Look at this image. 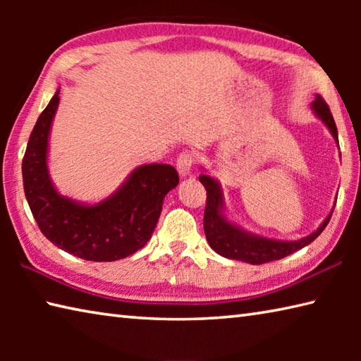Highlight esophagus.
<instances>
[{"mask_svg": "<svg viewBox=\"0 0 361 361\" xmlns=\"http://www.w3.org/2000/svg\"><path fill=\"white\" fill-rule=\"evenodd\" d=\"M192 166H194V156L191 154V152H181L180 157L176 159V170H178L181 176H186L191 173L192 170Z\"/></svg>", "mask_w": 361, "mask_h": 361, "instance_id": "34e87169", "label": "esophagus"}]
</instances>
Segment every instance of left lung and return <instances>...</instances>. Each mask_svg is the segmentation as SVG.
Listing matches in <instances>:
<instances>
[{"instance_id": "8db88e82", "label": "left lung", "mask_w": 361, "mask_h": 361, "mask_svg": "<svg viewBox=\"0 0 361 361\" xmlns=\"http://www.w3.org/2000/svg\"><path fill=\"white\" fill-rule=\"evenodd\" d=\"M312 109L323 124L328 127L336 142H338V129H336L333 114L329 111L326 102L320 95H315L312 102ZM199 181L205 186L207 191V204L204 213V231L205 237L209 240V245L215 250L218 255L229 259H237L250 264H264L269 261L282 259L285 256L298 252V250L309 245L317 237L322 234V231L326 228V224L331 219V213L325 218V221L320 224V228L314 231L307 237H302L299 240H274L266 237L252 234V232L243 231L239 226L229 223L224 212V199L221 192V186L212 176L202 173L199 176Z\"/></svg>"}]
</instances>
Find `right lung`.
<instances>
[{"label":"right lung","instance_id":"1","mask_svg":"<svg viewBox=\"0 0 361 361\" xmlns=\"http://www.w3.org/2000/svg\"><path fill=\"white\" fill-rule=\"evenodd\" d=\"M60 90L52 97L30 135L22 176L30 210L46 239L78 258L116 261L138 252L151 239L164 197L178 185L167 164H146L127 176L102 202L85 205L60 194L47 170V146Z\"/></svg>","mask_w":361,"mask_h":361}]
</instances>
